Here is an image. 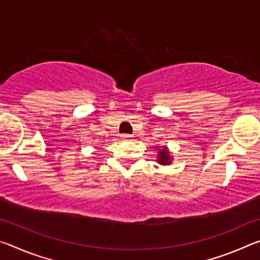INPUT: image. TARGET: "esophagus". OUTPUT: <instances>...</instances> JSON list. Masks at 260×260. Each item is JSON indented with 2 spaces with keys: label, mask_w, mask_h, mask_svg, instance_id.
Here are the masks:
<instances>
[{
  "label": "esophagus",
  "mask_w": 260,
  "mask_h": 260,
  "mask_svg": "<svg viewBox=\"0 0 260 260\" xmlns=\"http://www.w3.org/2000/svg\"><path fill=\"white\" fill-rule=\"evenodd\" d=\"M121 138H122V139H132V138H133V136H132L131 134H126V133H125V134L121 135Z\"/></svg>",
  "instance_id": "1"
}]
</instances>
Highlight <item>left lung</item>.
I'll return each instance as SVG.
<instances>
[{"mask_svg":"<svg viewBox=\"0 0 260 260\" xmlns=\"http://www.w3.org/2000/svg\"><path fill=\"white\" fill-rule=\"evenodd\" d=\"M158 162H160L162 165H167L171 162V157L169 155V151L166 150V148L158 152Z\"/></svg>","mask_w":260,"mask_h":260,"instance_id":"left-lung-1","label":"left lung"}]
</instances>
